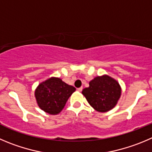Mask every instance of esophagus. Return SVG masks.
<instances>
[{"label": "esophagus", "instance_id": "obj_1", "mask_svg": "<svg viewBox=\"0 0 152 152\" xmlns=\"http://www.w3.org/2000/svg\"><path fill=\"white\" fill-rule=\"evenodd\" d=\"M77 91H83V87L78 88H77Z\"/></svg>", "mask_w": 152, "mask_h": 152}]
</instances>
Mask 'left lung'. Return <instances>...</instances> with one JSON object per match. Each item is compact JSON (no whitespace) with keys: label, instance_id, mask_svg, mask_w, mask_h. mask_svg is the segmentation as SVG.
<instances>
[{"label":"left lung","instance_id":"left-lung-1","mask_svg":"<svg viewBox=\"0 0 152 152\" xmlns=\"http://www.w3.org/2000/svg\"><path fill=\"white\" fill-rule=\"evenodd\" d=\"M121 87L116 80L108 76H97L83 89V95L94 110L104 113L112 110L121 96Z\"/></svg>","mask_w":152,"mask_h":152}]
</instances>
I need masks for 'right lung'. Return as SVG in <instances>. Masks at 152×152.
I'll use <instances>...</instances> for the list:
<instances>
[{
	"mask_svg": "<svg viewBox=\"0 0 152 152\" xmlns=\"http://www.w3.org/2000/svg\"><path fill=\"white\" fill-rule=\"evenodd\" d=\"M76 91L73 86L64 83L59 78H50L40 83L35 91L39 108L51 115L58 114L68 98Z\"/></svg>",
	"mask_w": 152,
	"mask_h": 152,
	"instance_id": "1",
	"label": "right lung"
}]
</instances>
